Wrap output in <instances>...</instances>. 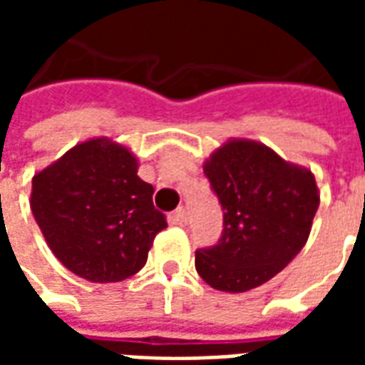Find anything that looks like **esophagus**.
Masks as SVG:
<instances>
[{
  "label": "esophagus",
  "instance_id": "obj_1",
  "mask_svg": "<svg viewBox=\"0 0 365 365\" xmlns=\"http://www.w3.org/2000/svg\"><path fill=\"white\" fill-rule=\"evenodd\" d=\"M172 217H174L175 225H185V221H187V215H185V209H183V207H178Z\"/></svg>",
  "mask_w": 365,
  "mask_h": 365
}]
</instances>
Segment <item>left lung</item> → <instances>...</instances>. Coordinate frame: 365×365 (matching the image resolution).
Listing matches in <instances>:
<instances>
[{"label":"left lung","mask_w":365,"mask_h":365,"mask_svg":"<svg viewBox=\"0 0 365 365\" xmlns=\"http://www.w3.org/2000/svg\"><path fill=\"white\" fill-rule=\"evenodd\" d=\"M203 172L222 207V237L195 252V269L213 289L245 293L279 274L305 246L321 195L311 170L266 144L230 138Z\"/></svg>","instance_id":"obj_1"}]
</instances>
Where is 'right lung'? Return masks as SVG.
<instances>
[{
	"mask_svg": "<svg viewBox=\"0 0 365 365\" xmlns=\"http://www.w3.org/2000/svg\"><path fill=\"white\" fill-rule=\"evenodd\" d=\"M138 160L107 136L76 144L33 178L31 209L46 245L70 272L93 283L140 272L168 227L138 178Z\"/></svg>",
	"mask_w": 365,
	"mask_h": 365,
	"instance_id": "1",
	"label": "right lung"
}]
</instances>
